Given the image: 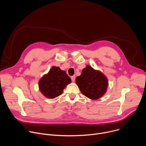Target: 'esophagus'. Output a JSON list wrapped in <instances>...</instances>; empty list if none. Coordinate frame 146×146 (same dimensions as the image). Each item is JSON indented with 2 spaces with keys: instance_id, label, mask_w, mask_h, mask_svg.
I'll use <instances>...</instances> for the list:
<instances>
[{
  "instance_id": "esophagus-1",
  "label": "esophagus",
  "mask_w": 146,
  "mask_h": 146,
  "mask_svg": "<svg viewBox=\"0 0 146 146\" xmlns=\"http://www.w3.org/2000/svg\"><path fill=\"white\" fill-rule=\"evenodd\" d=\"M75 78H76V76H75V75H74V76H73L71 77V80H72V81L73 82H74V81H75Z\"/></svg>"
}]
</instances>
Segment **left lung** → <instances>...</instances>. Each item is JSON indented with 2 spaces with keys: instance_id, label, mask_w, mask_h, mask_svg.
<instances>
[{
  "instance_id": "1",
  "label": "left lung",
  "mask_w": 146,
  "mask_h": 146,
  "mask_svg": "<svg viewBox=\"0 0 146 146\" xmlns=\"http://www.w3.org/2000/svg\"><path fill=\"white\" fill-rule=\"evenodd\" d=\"M76 82L81 93L87 98L96 100L105 94L108 81L100 72L87 65L82 73L76 78Z\"/></svg>"
}]
</instances>
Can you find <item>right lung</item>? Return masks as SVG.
I'll use <instances>...</instances> for the list:
<instances>
[{
    "label": "right lung",
    "instance_id": "1",
    "mask_svg": "<svg viewBox=\"0 0 146 146\" xmlns=\"http://www.w3.org/2000/svg\"><path fill=\"white\" fill-rule=\"evenodd\" d=\"M71 82V79L65 71L53 66L48 74L44 75L38 82L40 91L46 97L55 98L63 92L65 87Z\"/></svg>",
    "mask_w": 146,
    "mask_h": 146
}]
</instances>
